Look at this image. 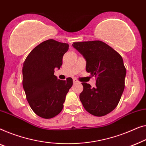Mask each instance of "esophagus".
Instances as JSON below:
<instances>
[{"mask_svg": "<svg viewBox=\"0 0 146 146\" xmlns=\"http://www.w3.org/2000/svg\"><path fill=\"white\" fill-rule=\"evenodd\" d=\"M73 83H79V81H78L77 80V79H73Z\"/></svg>", "mask_w": 146, "mask_h": 146, "instance_id": "34e87169", "label": "esophagus"}]
</instances>
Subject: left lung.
<instances>
[{"mask_svg": "<svg viewBox=\"0 0 146 146\" xmlns=\"http://www.w3.org/2000/svg\"><path fill=\"white\" fill-rule=\"evenodd\" d=\"M87 61L86 71L96 77V87L82 83L79 98L90 114L103 116L118 105L124 89L125 68L122 57L102 41L74 42L72 44Z\"/></svg>", "mask_w": 146, "mask_h": 146, "instance_id": "left-lung-1", "label": "left lung"}]
</instances>
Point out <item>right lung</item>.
<instances>
[{
  "instance_id": "obj_1",
  "label": "right lung",
  "mask_w": 146,
  "mask_h": 146,
  "mask_svg": "<svg viewBox=\"0 0 146 146\" xmlns=\"http://www.w3.org/2000/svg\"><path fill=\"white\" fill-rule=\"evenodd\" d=\"M69 44L54 40L44 41L33 49L22 67V85L26 99L38 116L49 119L60 113L72 78L57 79L55 68L60 69Z\"/></svg>"
}]
</instances>
